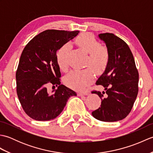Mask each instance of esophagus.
<instances>
[{
  "label": "esophagus",
  "instance_id": "34e87169",
  "mask_svg": "<svg viewBox=\"0 0 153 153\" xmlns=\"http://www.w3.org/2000/svg\"><path fill=\"white\" fill-rule=\"evenodd\" d=\"M78 95L79 97H82V96H85V95H87V93L86 92H79L78 93Z\"/></svg>",
  "mask_w": 153,
  "mask_h": 153
}]
</instances>
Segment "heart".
I'll use <instances>...</instances> for the list:
<instances>
[{
    "instance_id": "1",
    "label": "heart",
    "mask_w": 153,
    "mask_h": 153,
    "mask_svg": "<svg viewBox=\"0 0 153 153\" xmlns=\"http://www.w3.org/2000/svg\"><path fill=\"white\" fill-rule=\"evenodd\" d=\"M76 43L79 47L88 53L87 66L84 70H72L65 78V83L71 88L82 91L91 82L94 77V71L101 73L105 70L109 60V53L107 48L100 45L92 34L84 33L76 39ZM71 48V45L66 43L59 48L56 53L57 63L61 70L68 68V58Z\"/></svg>"
}]
</instances>
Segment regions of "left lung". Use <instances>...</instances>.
<instances>
[{
    "mask_svg": "<svg viewBox=\"0 0 153 153\" xmlns=\"http://www.w3.org/2000/svg\"><path fill=\"white\" fill-rule=\"evenodd\" d=\"M109 53L108 64L96 84L104 87L102 93L94 91L101 99V105L92 112L100 121L113 122L129 114L138 93L139 74L130 48L113 33L99 34Z\"/></svg>",
    "mask_w": 153,
    "mask_h": 153,
    "instance_id": "8db88e82",
    "label": "left lung"
}]
</instances>
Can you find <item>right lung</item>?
<instances>
[{"mask_svg": "<svg viewBox=\"0 0 153 153\" xmlns=\"http://www.w3.org/2000/svg\"><path fill=\"white\" fill-rule=\"evenodd\" d=\"M79 33V31L45 30L25 47L16 74V89L23 109L32 119L48 121L56 118L70 97L77 95L73 90L60 84L56 53L62 45ZM50 83L59 85L53 94H48L46 88Z\"/></svg>", "mask_w": 153, "mask_h": 153, "instance_id": "add662e5", "label": "right lung"}]
</instances>
